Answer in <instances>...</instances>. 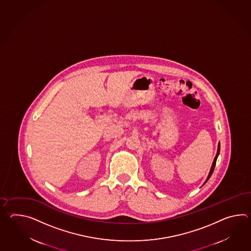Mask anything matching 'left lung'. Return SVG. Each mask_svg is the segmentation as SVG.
I'll use <instances>...</instances> for the list:
<instances>
[{
	"label": "left lung",
	"mask_w": 251,
	"mask_h": 251,
	"mask_svg": "<svg viewBox=\"0 0 251 251\" xmlns=\"http://www.w3.org/2000/svg\"><path fill=\"white\" fill-rule=\"evenodd\" d=\"M219 154H220V143H219V145H218V151L217 154H216V156L214 157V159H213V162H212V167H211V170H210V173L208 175V177H207L206 181H205V183H206L207 181L209 180V178L211 177V176H212V173H213V170H214V167H215V165H216V161H217V157L219 156ZM204 183V184H205Z\"/></svg>",
	"instance_id": "1"
}]
</instances>
